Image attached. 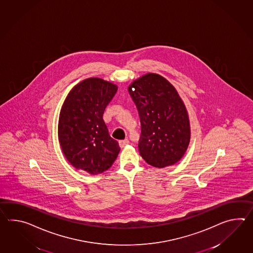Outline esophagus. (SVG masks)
I'll return each instance as SVG.
<instances>
[{"label":"esophagus","instance_id":"1","mask_svg":"<svg viewBox=\"0 0 253 253\" xmlns=\"http://www.w3.org/2000/svg\"><path fill=\"white\" fill-rule=\"evenodd\" d=\"M129 143V140H127V139H126V140H120V141H119V145H120L121 148H124L126 145H128Z\"/></svg>","mask_w":253,"mask_h":253}]
</instances>
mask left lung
Wrapping results in <instances>:
<instances>
[{
    "label": "left lung",
    "instance_id": "left-lung-1",
    "mask_svg": "<svg viewBox=\"0 0 253 253\" xmlns=\"http://www.w3.org/2000/svg\"><path fill=\"white\" fill-rule=\"evenodd\" d=\"M140 115L139 152L148 164L164 168L178 163L189 146L191 126L174 86L157 73H146L128 87Z\"/></svg>",
    "mask_w": 253,
    "mask_h": 253
}]
</instances>
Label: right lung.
Masks as SVG:
<instances>
[{"instance_id": "right-lung-1", "label": "right lung", "mask_w": 253, "mask_h": 253, "mask_svg": "<svg viewBox=\"0 0 253 253\" xmlns=\"http://www.w3.org/2000/svg\"><path fill=\"white\" fill-rule=\"evenodd\" d=\"M118 86L103 79H85L62 104L58 139L62 153L77 169L96 175L111 168L121 151L109 134L102 115Z\"/></svg>"}]
</instances>
